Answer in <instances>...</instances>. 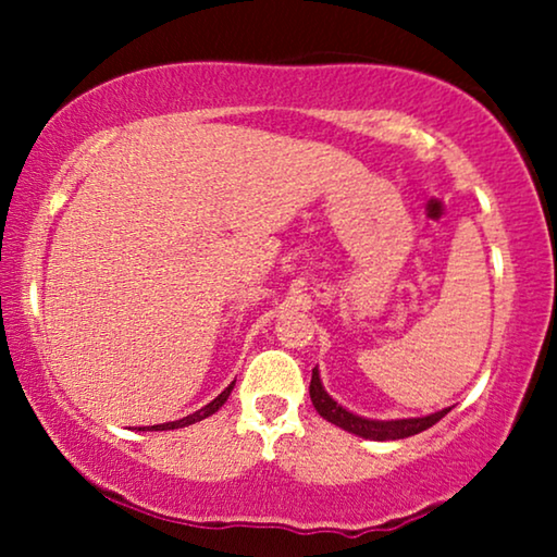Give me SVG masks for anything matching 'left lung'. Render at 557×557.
Instances as JSON below:
<instances>
[{
  "instance_id": "obj_1",
  "label": "left lung",
  "mask_w": 557,
  "mask_h": 557,
  "mask_svg": "<svg viewBox=\"0 0 557 557\" xmlns=\"http://www.w3.org/2000/svg\"><path fill=\"white\" fill-rule=\"evenodd\" d=\"M309 395L311 403H314L317 413L337 425V429L355 433V436L368 438V441H398V438H408L416 436L425 429H431L433 423H438L451 408L436 410L431 416H421V418H391V421H377V418H364L357 416L352 410H347L345 406H339L337 400L332 398L330 393L324 391L322 377H319V368L311 370V385H309Z\"/></svg>"
}]
</instances>
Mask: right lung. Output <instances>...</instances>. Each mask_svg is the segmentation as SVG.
Listing matches in <instances>:
<instances>
[{
  "mask_svg": "<svg viewBox=\"0 0 557 557\" xmlns=\"http://www.w3.org/2000/svg\"><path fill=\"white\" fill-rule=\"evenodd\" d=\"M233 385H235V380H233L231 385L225 387L223 393L218 395L215 400H210L208 406H202L200 410H195V413H189V416H185V418H180V421H170V423H157V425H141L139 431H174V429H185V425H193V423H197V421H202V418H208V416H212V413H218V410L225 406V400H227V395H231Z\"/></svg>",
  "mask_w": 557,
  "mask_h": 557,
  "instance_id": "add662e5",
  "label": "right lung"
}]
</instances>
